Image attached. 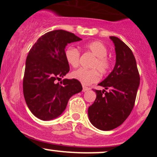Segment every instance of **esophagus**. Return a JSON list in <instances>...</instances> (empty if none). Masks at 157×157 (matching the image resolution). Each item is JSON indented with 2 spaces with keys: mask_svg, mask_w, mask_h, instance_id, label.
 <instances>
[{
  "mask_svg": "<svg viewBox=\"0 0 157 157\" xmlns=\"http://www.w3.org/2000/svg\"><path fill=\"white\" fill-rule=\"evenodd\" d=\"M89 89H90L89 87H87V86H82V91H86Z\"/></svg>",
  "mask_w": 157,
  "mask_h": 157,
  "instance_id": "obj_1",
  "label": "esophagus"
}]
</instances>
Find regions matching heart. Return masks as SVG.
<instances>
[{"label": "heart", "instance_id": "obj_1", "mask_svg": "<svg viewBox=\"0 0 157 157\" xmlns=\"http://www.w3.org/2000/svg\"><path fill=\"white\" fill-rule=\"evenodd\" d=\"M83 49L86 53L94 56L90 67L91 69L79 68L71 73L73 78L76 79L84 85L96 82L101 75H106L110 71L112 66L111 60L108 57V48L103 43L94 40L83 45ZM65 58L71 67L76 68L80 61V52L73 46H68L65 50Z\"/></svg>", "mask_w": 157, "mask_h": 157}]
</instances>
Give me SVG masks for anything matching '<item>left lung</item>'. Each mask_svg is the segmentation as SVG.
Instances as JSON below:
<instances>
[{"instance_id":"obj_1","label":"left lung","mask_w":157,"mask_h":157,"mask_svg":"<svg viewBox=\"0 0 157 157\" xmlns=\"http://www.w3.org/2000/svg\"><path fill=\"white\" fill-rule=\"evenodd\" d=\"M110 38L115 46L116 64L109 76L98 84L109 91L94 89L96 100L88 110L92 125L102 131L116 128L130 115L140 80L131 48L118 37Z\"/></svg>"}]
</instances>
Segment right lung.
Wrapping results in <instances>:
<instances>
[{
  "instance_id": "right-lung-1",
  "label": "right lung",
  "mask_w": 157,
  "mask_h": 157,
  "mask_svg": "<svg viewBox=\"0 0 157 157\" xmlns=\"http://www.w3.org/2000/svg\"><path fill=\"white\" fill-rule=\"evenodd\" d=\"M81 40L71 32L54 30L41 36L29 52L23 91L26 105L36 117L42 120L57 117L70 97L82 91L76 79L57 82L70 69L65 58L66 46Z\"/></svg>"
}]
</instances>
